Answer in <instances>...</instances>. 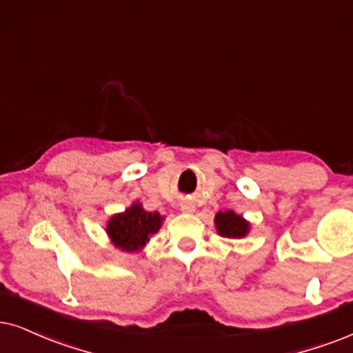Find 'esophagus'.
Instances as JSON below:
<instances>
[{
  "instance_id": "34e87169",
  "label": "esophagus",
  "mask_w": 353,
  "mask_h": 353,
  "mask_svg": "<svg viewBox=\"0 0 353 353\" xmlns=\"http://www.w3.org/2000/svg\"><path fill=\"white\" fill-rule=\"evenodd\" d=\"M181 210L184 213H194L195 212V205L192 202H184L181 205Z\"/></svg>"
}]
</instances>
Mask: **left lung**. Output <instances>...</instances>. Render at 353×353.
Segmentation results:
<instances>
[{"label":"left lung","mask_w":353,"mask_h":353,"mask_svg":"<svg viewBox=\"0 0 353 353\" xmlns=\"http://www.w3.org/2000/svg\"><path fill=\"white\" fill-rule=\"evenodd\" d=\"M215 228L216 233L223 238L243 239L251 231V223L233 210H226V212H218L215 215Z\"/></svg>","instance_id":"1"}]
</instances>
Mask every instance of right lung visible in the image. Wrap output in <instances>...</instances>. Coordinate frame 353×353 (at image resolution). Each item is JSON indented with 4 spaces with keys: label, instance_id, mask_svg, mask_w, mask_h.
<instances>
[{
    "label": "right lung",
    "instance_id": "obj_1",
    "mask_svg": "<svg viewBox=\"0 0 353 353\" xmlns=\"http://www.w3.org/2000/svg\"><path fill=\"white\" fill-rule=\"evenodd\" d=\"M164 216L158 212H146L140 202H133L125 212L115 213L105 225L110 243L122 252H140L150 238L161 228Z\"/></svg>",
    "mask_w": 353,
    "mask_h": 353
}]
</instances>
